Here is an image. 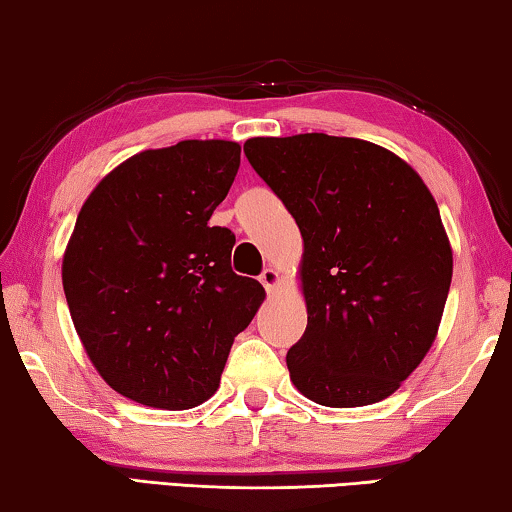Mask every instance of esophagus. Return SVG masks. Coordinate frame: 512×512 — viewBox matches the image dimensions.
<instances>
[{"label":"esophagus","instance_id":"1","mask_svg":"<svg viewBox=\"0 0 512 512\" xmlns=\"http://www.w3.org/2000/svg\"><path fill=\"white\" fill-rule=\"evenodd\" d=\"M259 282H262L264 289L269 291V294H273V291L280 285V273L275 269H264L262 275H259Z\"/></svg>","mask_w":512,"mask_h":512}]
</instances>
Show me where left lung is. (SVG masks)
<instances>
[{"label": "left lung", "instance_id": "left-lung-1", "mask_svg": "<svg viewBox=\"0 0 512 512\" xmlns=\"http://www.w3.org/2000/svg\"><path fill=\"white\" fill-rule=\"evenodd\" d=\"M303 237L307 328L291 383L328 408L392 396L437 337L453 253L433 193L408 161L362 139L296 134L243 143Z\"/></svg>", "mask_w": 512, "mask_h": 512}]
</instances>
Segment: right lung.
<instances>
[{
  "label": "right lung",
  "mask_w": 512,
  "mask_h": 512,
  "mask_svg": "<svg viewBox=\"0 0 512 512\" xmlns=\"http://www.w3.org/2000/svg\"><path fill=\"white\" fill-rule=\"evenodd\" d=\"M234 141L143 150L104 175L63 253V291L88 360L111 389L159 410L212 396L234 337L266 291L232 271L212 227L239 170Z\"/></svg>",
  "instance_id": "obj_1"
}]
</instances>
